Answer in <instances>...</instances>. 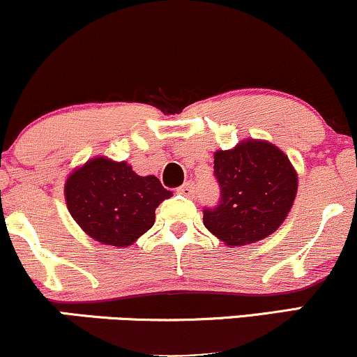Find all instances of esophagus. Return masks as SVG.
<instances>
[{
  "instance_id": "1",
  "label": "esophagus",
  "mask_w": 357,
  "mask_h": 357,
  "mask_svg": "<svg viewBox=\"0 0 357 357\" xmlns=\"http://www.w3.org/2000/svg\"><path fill=\"white\" fill-rule=\"evenodd\" d=\"M195 191H196V188H195V183H192V181H186V183L183 184V186H179V188H178V192H179V195L188 196V198H190V196L195 195Z\"/></svg>"
}]
</instances>
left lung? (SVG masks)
<instances>
[{"instance_id": "left-lung-1", "label": "left lung", "mask_w": 357, "mask_h": 357, "mask_svg": "<svg viewBox=\"0 0 357 357\" xmlns=\"http://www.w3.org/2000/svg\"><path fill=\"white\" fill-rule=\"evenodd\" d=\"M220 204L204 210L203 223L228 247L267 238L284 223L297 195L296 167L282 149L261 139H243L216 151Z\"/></svg>"}]
</instances>
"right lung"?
Listing matches in <instances>:
<instances>
[{"mask_svg":"<svg viewBox=\"0 0 357 357\" xmlns=\"http://www.w3.org/2000/svg\"><path fill=\"white\" fill-rule=\"evenodd\" d=\"M63 191L77 225L90 238L110 247L132 245L153 228L155 208L173 196L155 176H139L126 161L105 155L75 167Z\"/></svg>","mask_w":357,"mask_h":357,"instance_id":"1","label":"right lung"}]
</instances>
